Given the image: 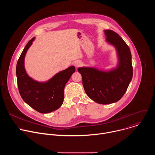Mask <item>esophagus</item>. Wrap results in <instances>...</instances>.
I'll return each mask as SVG.
<instances>
[{
	"mask_svg": "<svg viewBox=\"0 0 155 155\" xmlns=\"http://www.w3.org/2000/svg\"><path fill=\"white\" fill-rule=\"evenodd\" d=\"M81 65H82L81 62V61H76V62L74 63V65L75 66V67H76L77 68H78L80 67V66H81Z\"/></svg>",
	"mask_w": 155,
	"mask_h": 155,
	"instance_id": "34e87169",
	"label": "esophagus"
}]
</instances>
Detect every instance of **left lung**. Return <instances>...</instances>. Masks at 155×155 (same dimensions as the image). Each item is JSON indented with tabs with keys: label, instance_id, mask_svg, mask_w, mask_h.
<instances>
[{
	"label": "left lung",
	"instance_id": "left-lung-1",
	"mask_svg": "<svg viewBox=\"0 0 155 155\" xmlns=\"http://www.w3.org/2000/svg\"><path fill=\"white\" fill-rule=\"evenodd\" d=\"M106 41L114 45L118 58L115 69L107 71L94 68L78 69L82 77L85 93L90 99L101 104L118 101L126 93L133 75L131 53L123 38L112 30H105Z\"/></svg>",
	"mask_w": 155,
	"mask_h": 155
}]
</instances>
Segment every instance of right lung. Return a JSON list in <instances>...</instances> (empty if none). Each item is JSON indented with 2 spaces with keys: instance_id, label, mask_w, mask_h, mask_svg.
<instances>
[{
  "instance_id": "add662e5",
  "label": "right lung",
  "mask_w": 155,
  "mask_h": 155,
  "mask_svg": "<svg viewBox=\"0 0 155 155\" xmlns=\"http://www.w3.org/2000/svg\"><path fill=\"white\" fill-rule=\"evenodd\" d=\"M35 37L28 41L17 62L16 74L19 94L23 101L36 111L48 114L58 109L64 101L65 84L75 72L74 66L61 71L45 82L30 77L25 68V58Z\"/></svg>"
}]
</instances>
